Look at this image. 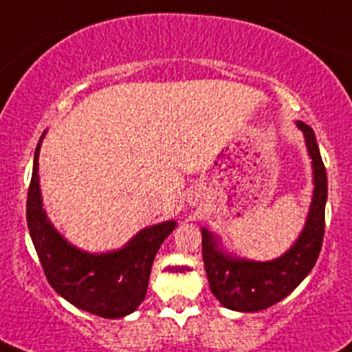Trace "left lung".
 <instances>
[{
    "mask_svg": "<svg viewBox=\"0 0 352 352\" xmlns=\"http://www.w3.org/2000/svg\"><path fill=\"white\" fill-rule=\"evenodd\" d=\"M304 133L313 168V198L305 224L294 245L272 261H250L232 255L222 246L219 234L201 228L203 262L210 290L224 307L239 313L267 309L290 295L318 261L324 234V205L328 184L316 135L309 124L297 121Z\"/></svg>",
    "mask_w": 352,
    "mask_h": 352,
    "instance_id": "left-lung-1",
    "label": "left lung"
}]
</instances>
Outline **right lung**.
<instances>
[{"label": "right lung", "instance_id": "obj_1", "mask_svg": "<svg viewBox=\"0 0 352 352\" xmlns=\"http://www.w3.org/2000/svg\"><path fill=\"white\" fill-rule=\"evenodd\" d=\"M43 139L45 133L34 151L28 228L48 283L78 309L107 320L128 316L146 298L154 257L177 222L147 226L118 250L91 254L74 246L55 229L43 208L38 173Z\"/></svg>", "mask_w": 352, "mask_h": 352}]
</instances>
